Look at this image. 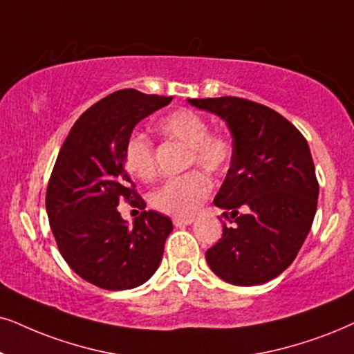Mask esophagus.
<instances>
[{"label":"esophagus","instance_id":"34e87169","mask_svg":"<svg viewBox=\"0 0 354 354\" xmlns=\"http://www.w3.org/2000/svg\"><path fill=\"white\" fill-rule=\"evenodd\" d=\"M192 222H194V218H192V217H174V218H173V223H174V227H185V225H191Z\"/></svg>","mask_w":354,"mask_h":354}]
</instances>
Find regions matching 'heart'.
Returning <instances> with one entry per match:
<instances>
[{
    "mask_svg": "<svg viewBox=\"0 0 354 354\" xmlns=\"http://www.w3.org/2000/svg\"><path fill=\"white\" fill-rule=\"evenodd\" d=\"M160 133L169 142L187 147L185 167L198 165L212 176L227 171L234 156L232 140L222 132H210L204 115L191 109H176L156 124ZM124 163L129 173L142 181L156 174L155 145L145 133L132 132L124 144ZM210 181L199 169L165 181L150 192L151 207L174 217L192 216L207 199Z\"/></svg>",
    "mask_w": 354,
    "mask_h": 354,
    "instance_id": "obj_1",
    "label": "heart"
}]
</instances>
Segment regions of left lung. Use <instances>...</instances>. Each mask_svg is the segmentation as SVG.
I'll return each mask as SVG.
<instances>
[{
  "label": "left lung",
  "instance_id": "left-lung-1",
  "mask_svg": "<svg viewBox=\"0 0 354 354\" xmlns=\"http://www.w3.org/2000/svg\"><path fill=\"white\" fill-rule=\"evenodd\" d=\"M187 101L225 120L234 138L214 204L230 210L235 225L223 223L222 239L205 252L207 265L225 283L265 284L296 259L314 222L319 181L307 140L279 113L243 97Z\"/></svg>",
  "mask_w": 354,
  "mask_h": 354
}]
</instances>
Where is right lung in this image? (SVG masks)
Returning <instances> with one entry per match:
<instances>
[{
	"label": "right lung",
	"mask_w": 354,
	"mask_h": 354,
	"mask_svg": "<svg viewBox=\"0 0 354 354\" xmlns=\"http://www.w3.org/2000/svg\"><path fill=\"white\" fill-rule=\"evenodd\" d=\"M171 100L115 91L80 115L58 151L46 196L52 234L71 270L101 289L137 288L162 261L169 217L142 210L129 227L118 205L125 199L145 209L125 169L124 144L142 119Z\"/></svg>",
	"instance_id": "add662e5"
}]
</instances>
